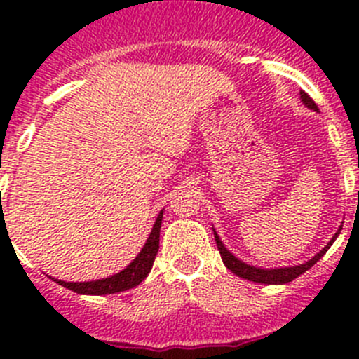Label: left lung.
<instances>
[{
  "label": "left lung",
  "mask_w": 359,
  "mask_h": 359,
  "mask_svg": "<svg viewBox=\"0 0 359 359\" xmlns=\"http://www.w3.org/2000/svg\"><path fill=\"white\" fill-rule=\"evenodd\" d=\"M300 100H302L304 104H306L309 109L313 111H320L318 109V106L314 104V100L311 99L309 95H307L306 92H300ZM340 229L342 227H339V231L335 233V236L332 238L330 241H328V245L321 250L320 253H316V255L313 257L311 260H307V262L304 264H299V266H293V267H276V269H260V267H255V266H250V264H245L241 262L240 259H236V257L233 255V253L229 252L226 247H224V243L220 241V238L217 236L215 229H213V234H215V241H217V248H219L220 252V257H222V262L224 266L227 267V269L231 271V273H234L236 276L243 278V280H248V281H253V283H264V285H285V283H290L292 280H295V278H299L300 274L306 273L307 269H311V267L314 266V264L318 262V260L321 259V257L325 255V253L328 252V248L332 247V243L337 240V236L340 234Z\"/></svg>",
  "instance_id": "left-lung-1"
}]
</instances>
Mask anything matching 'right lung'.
Returning <instances> with one entry per match:
<instances>
[{"label":"right lung","instance_id":"obj_1","mask_svg":"<svg viewBox=\"0 0 359 359\" xmlns=\"http://www.w3.org/2000/svg\"><path fill=\"white\" fill-rule=\"evenodd\" d=\"M161 219H163V210L159 212L156 222H154L153 231H151L149 238H147L146 245L140 250L139 255L133 259V262H130V266H126L125 269L119 271L118 274L109 278H104V280L97 281H83V283H69V281H60L52 278L53 281H57L59 285H62L64 288L76 293H83V295H107V293H118L130 290V288L137 287V285L142 283L147 278V274L151 273V267H153L154 259H156V253L159 248V229H161Z\"/></svg>","mask_w":359,"mask_h":359}]
</instances>
